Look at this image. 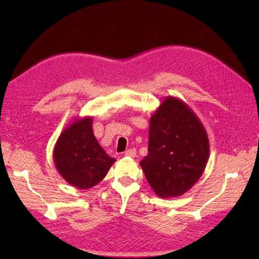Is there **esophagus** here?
<instances>
[{"label": "esophagus", "mask_w": 259, "mask_h": 259, "mask_svg": "<svg viewBox=\"0 0 259 259\" xmlns=\"http://www.w3.org/2000/svg\"><path fill=\"white\" fill-rule=\"evenodd\" d=\"M136 155H137V150L136 149H129V150H126L125 152H124V156H126V157H131V158H134V157H136Z\"/></svg>", "instance_id": "34e87169"}]
</instances>
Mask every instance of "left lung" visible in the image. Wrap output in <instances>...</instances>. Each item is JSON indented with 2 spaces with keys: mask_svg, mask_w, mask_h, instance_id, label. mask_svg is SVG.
<instances>
[{
  "mask_svg": "<svg viewBox=\"0 0 259 259\" xmlns=\"http://www.w3.org/2000/svg\"><path fill=\"white\" fill-rule=\"evenodd\" d=\"M148 155L140 161L161 198L184 195L201 177L209 157L205 126L187 104L167 97L151 115Z\"/></svg>",
  "mask_w": 259,
  "mask_h": 259,
  "instance_id": "left-lung-1",
  "label": "left lung"
}]
</instances>
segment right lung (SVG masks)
<instances>
[{"label": "right lung", "mask_w": 259, "mask_h": 259, "mask_svg": "<svg viewBox=\"0 0 259 259\" xmlns=\"http://www.w3.org/2000/svg\"><path fill=\"white\" fill-rule=\"evenodd\" d=\"M92 123V117L76 118L62 131L53 149L58 172L68 184L83 190L100 183L115 161L99 145Z\"/></svg>", "instance_id": "add662e5"}]
</instances>
